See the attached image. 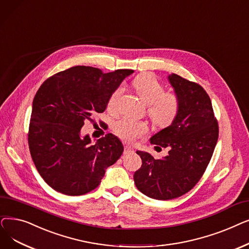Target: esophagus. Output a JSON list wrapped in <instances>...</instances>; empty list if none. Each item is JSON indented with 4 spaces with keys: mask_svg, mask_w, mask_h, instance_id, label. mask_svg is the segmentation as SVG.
Returning a JSON list of instances; mask_svg holds the SVG:
<instances>
[{
    "mask_svg": "<svg viewBox=\"0 0 249 249\" xmlns=\"http://www.w3.org/2000/svg\"><path fill=\"white\" fill-rule=\"evenodd\" d=\"M134 152V149L131 147V146H128V145H125L124 146V154H128V153H133Z\"/></svg>",
    "mask_w": 249,
    "mask_h": 249,
    "instance_id": "obj_1",
    "label": "esophagus"
}]
</instances>
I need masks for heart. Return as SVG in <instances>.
Here are the masks:
<instances>
[{"mask_svg": "<svg viewBox=\"0 0 249 249\" xmlns=\"http://www.w3.org/2000/svg\"><path fill=\"white\" fill-rule=\"evenodd\" d=\"M134 87L139 97L148 104V114L154 124L167 126L173 123L180 109L179 98L175 94L164 92V87L156 78L151 75H142L134 81ZM124 93L122 86L117 87L109 96L107 108L115 111L118 101ZM114 131L116 135L126 142H133L148 133V126L143 122L131 118H123L118 122Z\"/></svg>", "mask_w": 249, "mask_h": 249, "instance_id": "b5f03b06", "label": "heart"}]
</instances>
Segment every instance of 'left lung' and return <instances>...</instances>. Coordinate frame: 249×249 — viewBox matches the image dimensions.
<instances>
[{
  "instance_id": "8db88e82",
  "label": "left lung",
  "mask_w": 249,
  "mask_h": 249,
  "mask_svg": "<svg viewBox=\"0 0 249 249\" xmlns=\"http://www.w3.org/2000/svg\"><path fill=\"white\" fill-rule=\"evenodd\" d=\"M168 81L179 98L180 109L169 126L150 139L156 147L169 148L168 155L155 159L147 152L137 151L142 166L134 174L141 193L161 200L179 197L198 182L219 137L218 123L205 89L176 74L169 75Z\"/></svg>"
}]
</instances>
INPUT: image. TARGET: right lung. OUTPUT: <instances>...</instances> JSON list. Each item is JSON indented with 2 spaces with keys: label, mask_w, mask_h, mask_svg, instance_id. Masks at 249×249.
<instances>
[{
  "label": "right lung",
  "mask_w": 249,
  "mask_h": 249,
  "mask_svg": "<svg viewBox=\"0 0 249 249\" xmlns=\"http://www.w3.org/2000/svg\"><path fill=\"white\" fill-rule=\"evenodd\" d=\"M133 73L76 66L42 83L32 103L28 144L35 167L54 191L67 196L93 191L122 156L117 137L107 134L92 145L81 128L106 109L111 93Z\"/></svg>",
  "instance_id": "right-lung-1"
}]
</instances>
